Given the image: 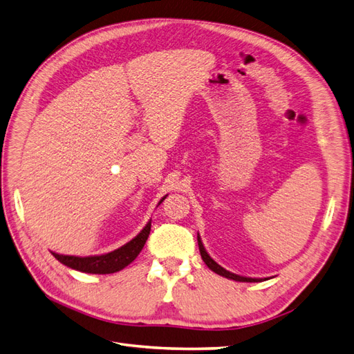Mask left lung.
Wrapping results in <instances>:
<instances>
[{
  "instance_id": "left-lung-1",
  "label": "left lung",
  "mask_w": 354,
  "mask_h": 354,
  "mask_svg": "<svg viewBox=\"0 0 354 354\" xmlns=\"http://www.w3.org/2000/svg\"><path fill=\"white\" fill-rule=\"evenodd\" d=\"M197 242H198V250H201V256L203 259V261L206 263V266L209 268L211 270H214L215 274H218L221 277H225V278H230V279H234V281H242V283H254V281H261L259 278H247V277H241V275H236V274H232V272L225 270L224 268H221L218 263H215V261L211 259V256L207 254L203 243L201 241V236H197Z\"/></svg>"
}]
</instances>
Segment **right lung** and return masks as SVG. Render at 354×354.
I'll list each match as a JSON object with an SVG mask.
<instances>
[{
  "label": "right lung",
  "instance_id": "obj_1",
  "mask_svg": "<svg viewBox=\"0 0 354 354\" xmlns=\"http://www.w3.org/2000/svg\"><path fill=\"white\" fill-rule=\"evenodd\" d=\"M165 198L166 197H162L161 202L165 201ZM149 232H151V221L145 225L143 230L129 243H125V245H122L121 248L102 256L76 257V256H62V254H57V252H52V256L58 261H61L62 265L80 272H86V274H113V272H118L124 269L125 266H129L131 261L139 256L145 242H147L149 236Z\"/></svg>",
  "mask_w": 354,
  "mask_h": 354
}]
</instances>
